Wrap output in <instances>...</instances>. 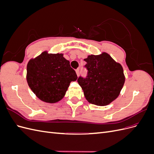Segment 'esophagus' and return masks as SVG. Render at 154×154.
Wrapping results in <instances>:
<instances>
[{
  "label": "esophagus",
  "instance_id": "1",
  "mask_svg": "<svg viewBox=\"0 0 154 154\" xmlns=\"http://www.w3.org/2000/svg\"><path fill=\"white\" fill-rule=\"evenodd\" d=\"M76 72L77 76H79V74H80V69H77L76 70Z\"/></svg>",
  "mask_w": 154,
  "mask_h": 154
}]
</instances>
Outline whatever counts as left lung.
Here are the masks:
<instances>
[{
	"mask_svg": "<svg viewBox=\"0 0 154 154\" xmlns=\"http://www.w3.org/2000/svg\"><path fill=\"white\" fill-rule=\"evenodd\" d=\"M84 60L87 76L79 77L78 83L86 100L98 106L110 104L118 97L125 83L122 66L106 53L89 55Z\"/></svg>",
	"mask_w": 154,
	"mask_h": 154,
	"instance_id": "obj_1",
	"label": "left lung"
}]
</instances>
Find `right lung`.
I'll list each match as a JSON object with an SVG mask.
<instances>
[{"label":"right lung","mask_w":154,"mask_h":154,"mask_svg":"<svg viewBox=\"0 0 154 154\" xmlns=\"http://www.w3.org/2000/svg\"><path fill=\"white\" fill-rule=\"evenodd\" d=\"M74 70L63 54H49L44 51L27 66L28 85L38 98L54 103L64 97L71 82L77 80Z\"/></svg>","instance_id":"obj_1"}]
</instances>
